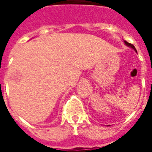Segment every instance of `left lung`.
<instances>
[{
    "instance_id": "1",
    "label": "left lung",
    "mask_w": 152,
    "mask_h": 152,
    "mask_svg": "<svg viewBox=\"0 0 152 152\" xmlns=\"http://www.w3.org/2000/svg\"><path fill=\"white\" fill-rule=\"evenodd\" d=\"M124 45H127V46L130 47V48H132V49H133V50H134V51H135V52H137V50H136V49H135V47H134V45H132V44L128 43L127 41H125V40H124Z\"/></svg>"
}]
</instances>
